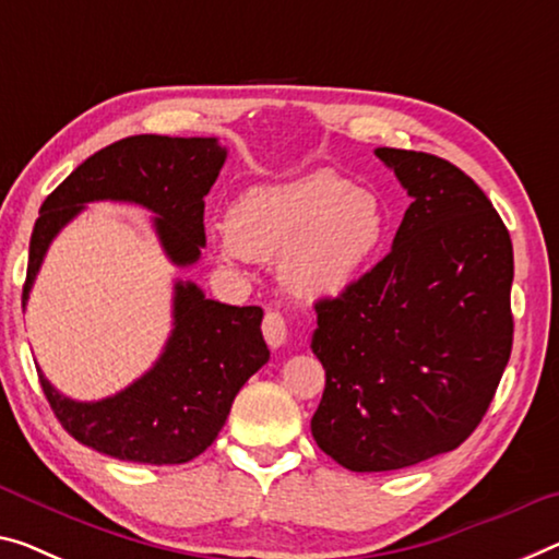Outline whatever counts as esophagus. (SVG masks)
I'll return each mask as SVG.
<instances>
[{"label": "esophagus", "instance_id": "esophagus-1", "mask_svg": "<svg viewBox=\"0 0 559 559\" xmlns=\"http://www.w3.org/2000/svg\"><path fill=\"white\" fill-rule=\"evenodd\" d=\"M262 334L267 340L270 347H282L287 342V320L282 317V312H267L262 322Z\"/></svg>", "mask_w": 559, "mask_h": 559}]
</instances>
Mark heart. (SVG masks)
Instances as JSON below:
<instances>
[{
	"instance_id": "1",
	"label": "heart",
	"mask_w": 559,
	"mask_h": 559,
	"mask_svg": "<svg viewBox=\"0 0 559 559\" xmlns=\"http://www.w3.org/2000/svg\"><path fill=\"white\" fill-rule=\"evenodd\" d=\"M388 231V207L372 190L334 169H314L239 194L229 222L214 231V247L227 264L280 257L285 287L317 302L355 287Z\"/></svg>"
}]
</instances>
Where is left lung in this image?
Here are the masks:
<instances>
[{"mask_svg": "<svg viewBox=\"0 0 559 559\" xmlns=\"http://www.w3.org/2000/svg\"><path fill=\"white\" fill-rule=\"evenodd\" d=\"M412 204L392 250L342 297L320 299L312 352L324 392L312 437L352 472L460 448L512 352V239L465 171L435 154L374 150Z\"/></svg>", "mask_w": 559, "mask_h": 559, "instance_id": "8db88e82", "label": "left lung"}]
</instances>
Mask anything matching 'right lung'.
Returning <instances> with one entry per match:
<instances>
[{
  "label": "right lung",
  "instance_id": "right-lung-1",
  "mask_svg": "<svg viewBox=\"0 0 559 559\" xmlns=\"http://www.w3.org/2000/svg\"><path fill=\"white\" fill-rule=\"evenodd\" d=\"M227 159L214 136L136 134L84 159L39 210L29 239L22 307L51 239L84 204L132 202L157 214L154 229L177 267L200 260L204 197ZM175 328L157 362L130 388L97 402L64 397L39 372L51 409L76 442L142 465H182L214 442L242 384L270 359L260 307L204 297L194 282L175 285Z\"/></svg>",
  "mask_w": 559,
  "mask_h": 559
}]
</instances>
